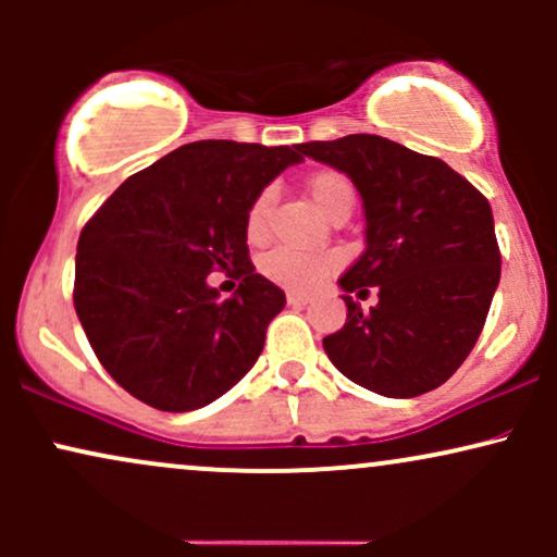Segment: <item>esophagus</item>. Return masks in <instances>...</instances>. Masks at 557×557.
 Instances as JSON below:
<instances>
[{"instance_id":"34e87169","label":"esophagus","mask_w":557,"mask_h":557,"mask_svg":"<svg viewBox=\"0 0 557 557\" xmlns=\"http://www.w3.org/2000/svg\"><path fill=\"white\" fill-rule=\"evenodd\" d=\"M287 304H290V306H306V304H311V298L304 296V293H287Z\"/></svg>"}]
</instances>
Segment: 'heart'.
Instances as JSON below:
<instances>
[{"label": "heart", "instance_id": "heart-1", "mask_svg": "<svg viewBox=\"0 0 557 557\" xmlns=\"http://www.w3.org/2000/svg\"><path fill=\"white\" fill-rule=\"evenodd\" d=\"M306 188H309L311 201L317 203V209L324 216H330L337 207H343V203H354V188H350L348 177H343L341 172H317V175L309 177ZM270 207V190H264V194L253 198V203L248 207L246 214L248 240H261L267 235ZM332 267H335L332 257H322V253H298L290 251V248H274V251H270L261 259V272H264L272 283L300 293H309L322 285V280L332 272Z\"/></svg>", "mask_w": 557, "mask_h": 557}]
</instances>
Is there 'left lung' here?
Returning a JSON list of instances; mask_svg holds the SVG:
<instances>
[{
  "label": "left lung",
  "mask_w": 557,
  "mask_h": 557,
  "mask_svg": "<svg viewBox=\"0 0 557 557\" xmlns=\"http://www.w3.org/2000/svg\"><path fill=\"white\" fill-rule=\"evenodd\" d=\"M300 154L345 172L367 216V248L337 280L348 306L324 354L356 385L417 398L450 380L474 348L500 283L492 209L443 159L382 136L311 140ZM377 290L361 312L350 292Z\"/></svg>",
  "instance_id": "left-lung-1"
}]
</instances>
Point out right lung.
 Segmentation results:
<instances>
[{
    "mask_svg": "<svg viewBox=\"0 0 557 557\" xmlns=\"http://www.w3.org/2000/svg\"><path fill=\"white\" fill-rule=\"evenodd\" d=\"M300 144L196 140L136 172L83 227L75 311L96 359L133 398L196 411L238 385L285 293L248 259L246 214ZM239 280L230 299L209 271Z\"/></svg>",
    "mask_w": 557,
    "mask_h": 557,
    "instance_id": "obj_1",
    "label": "right lung"
}]
</instances>
